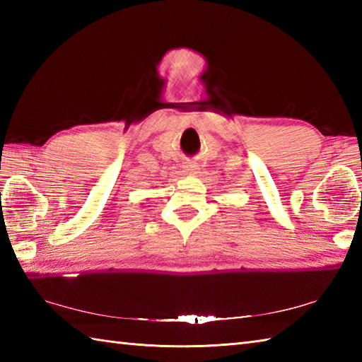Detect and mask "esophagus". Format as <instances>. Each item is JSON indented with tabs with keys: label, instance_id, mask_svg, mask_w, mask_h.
Listing matches in <instances>:
<instances>
[{
	"label": "esophagus",
	"instance_id": "obj_1",
	"mask_svg": "<svg viewBox=\"0 0 362 362\" xmlns=\"http://www.w3.org/2000/svg\"><path fill=\"white\" fill-rule=\"evenodd\" d=\"M197 171H199V166L194 163V161H185V163H183V174L196 175Z\"/></svg>",
	"mask_w": 362,
	"mask_h": 362
}]
</instances>
